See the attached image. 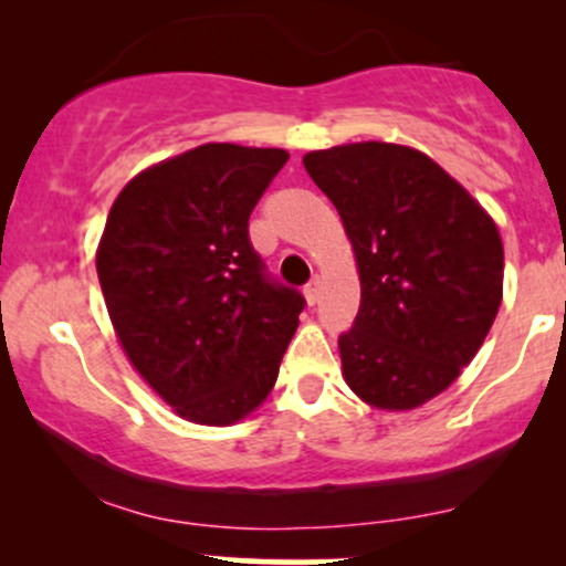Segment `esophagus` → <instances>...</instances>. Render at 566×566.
<instances>
[{"mask_svg": "<svg viewBox=\"0 0 566 566\" xmlns=\"http://www.w3.org/2000/svg\"><path fill=\"white\" fill-rule=\"evenodd\" d=\"M303 295H305V303H308V305L319 303V295H322V282H319V279H311V282L305 284Z\"/></svg>", "mask_w": 566, "mask_h": 566, "instance_id": "1", "label": "esophagus"}]
</instances>
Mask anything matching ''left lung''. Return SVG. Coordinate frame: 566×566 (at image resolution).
<instances>
[{
  "label": "left lung",
  "mask_w": 566,
  "mask_h": 566,
  "mask_svg": "<svg viewBox=\"0 0 566 566\" xmlns=\"http://www.w3.org/2000/svg\"><path fill=\"white\" fill-rule=\"evenodd\" d=\"M359 271L340 335L343 378L361 401L409 412L452 386L503 301V239L490 212L423 151L365 140L308 151Z\"/></svg>",
  "instance_id": "obj_1"
}]
</instances>
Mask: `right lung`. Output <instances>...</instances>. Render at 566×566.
<instances>
[{
  "label": "right lung",
  "mask_w": 566,
  "mask_h": 566,
  "mask_svg": "<svg viewBox=\"0 0 566 566\" xmlns=\"http://www.w3.org/2000/svg\"><path fill=\"white\" fill-rule=\"evenodd\" d=\"M284 148L205 143L122 188L95 252L135 373L178 418L233 426L274 388L303 295L263 274L247 233Z\"/></svg>",
  "instance_id": "obj_1"
}]
</instances>
